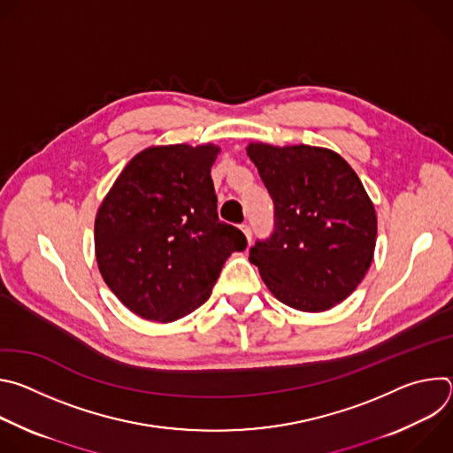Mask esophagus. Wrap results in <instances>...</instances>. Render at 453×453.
Wrapping results in <instances>:
<instances>
[{
    "label": "esophagus",
    "instance_id": "esophagus-1",
    "mask_svg": "<svg viewBox=\"0 0 453 453\" xmlns=\"http://www.w3.org/2000/svg\"><path fill=\"white\" fill-rule=\"evenodd\" d=\"M240 229H242V231H243V234H245V238H247V242H249V243H250V240H252V231H250V227H249V226H247V224H242V226H240Z\"/></svg>",
    "mask_w": 453,
    "mask_h": 453
}]
</instances>
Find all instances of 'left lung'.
<instances>
[{"label": "left lung", "instance_id": "1", "mask_svg": "<svg viewBox=\"0 0 453 453\" xmlns=\"http://www.w3.org/2000/svg\"><path fill=\"white\" fill-rule=\"evenodd\" d=\"M274 201V233L250 247L249 262L273 296L301 311L344 301L371 267L376 211L367 191L337 152L322 147L249 143Z\"/></svg>", "mask_w": 453, "mask_h": 453}]
</instances>
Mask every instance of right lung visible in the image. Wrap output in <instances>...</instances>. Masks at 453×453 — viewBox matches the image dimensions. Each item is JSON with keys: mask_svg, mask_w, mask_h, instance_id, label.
<instances>
[{"mask_svg": "<svg viewBox=\"0 0 453 453\" xmlns=\"http://www.w3.org/2000/svg\"><path fill=\"white\" fill-rule=\"evenodd\" d=\"M220 147H149L125 165L95 219L98 271L136 315L173 322L197 310L240 229L219 220L211 166Z\"/></svg>", "mask_w": 453, "mask_h": 453, "instance_id": "obj_1", "label": "right lung"}]
</instances>
